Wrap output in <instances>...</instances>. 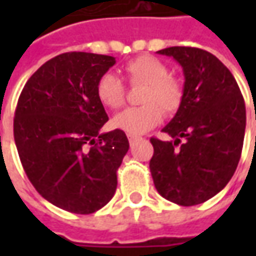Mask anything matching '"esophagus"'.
Wrapping results in <instances>:
<instances>
[{"instance_id":"1","label":"esophagus","mask_w":256,"mask_h":256,"mask_svg":"<svg viewBox=\"0 0 256 256\" xmlns=\"http://www.w3.org/2000/svg\"><path fill=\"white\" fill-rule=\"evenodd\" d=\"M138 140V137H134V136H128V142H130V145H133L136 141Z\"/></svg>"}]
</instances>
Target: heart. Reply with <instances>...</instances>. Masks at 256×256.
I'll list each match as a JSON object with an SVG mask.
<instances>
[{
  "mask_svg": "<svg viewBox=\"0 0 256 256\" xmlns=\"http://www.w3.org/2000/svg\"><path fill=\"white\" fill-rule=\"evenodd\" d=\"M123 75L130 84H144L140 96L142 106L128 108L114 118V128L130 136L154 128L162 120V112L172 115L181 106L184 84L176 76L168 75V67L154 56H138L123 67ZM96 93L102 106L110 110H119L126 100V89L122 79L115 74L106 72L97 80Z\"/></svg>",
  "mask_w": 256,
  "mask_h": 256,
  "instance_id": "1",
  "label": "heart"
}]
</instances>
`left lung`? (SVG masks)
Listing matches in <instances>:
<instances>
[{
    "instance_id": "1",
    "label": "left lung",
    "mask_w": 256,
    "mask_h": 256,
    "mask_svg": "<svg viewBox=\"0 0 256 256\" xmlns=\"http://www.w3.org/2000/svg\"><path fill=\"white\" fill-rule=\"evenodd\" d=\"M158 53L180 63L185 84L181 106L163 128L174 141L150 138V174L163 198L196 206L220 192L236 172L246 133V104L234 76L214 54L190 46Z\"/></svg>"
}]
</instances>
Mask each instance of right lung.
Masks as SVG:
<instances>
[{
  "instance_id": "add662e5",
  "label": "right lung",
  "mask_w": 256,
  "mask_h": 256,
  "mask_svg": "<svg viewBox=\"0 0 256 256\" xmlns=\"http://www.w3.org/2000/svg\"><path fill=\"white\" fill-rule=\"evenodd\" d=\"M114 64L106 54H58L31 75L14 112V142L30 182L74 214H92L111 200L128 150L122 130L100 134L108 115L96 86Z\"/></svg>"
}]
</instances>
